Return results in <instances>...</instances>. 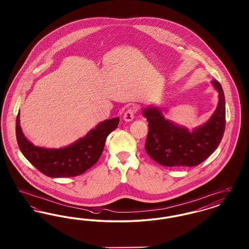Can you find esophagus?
<instances>
[{
	"label": "esophagus",
	"instance_id": "obj_1",
	"mask_svg": "<svg viewBox=\"0 0 249 249\" xmlns=\"http://www.w3.org/2000/svg\"><path fill=\"white\" fill-rule=\"evenodd\" d=\"M135 112H136L135 107H130V108H129V109L125 112V114H124V116H123V119H124L126 122L131 121V120L133 119V118H134Z\"/></svg>",
	"mask_w": 249,
	"mask_h": 249
}]
</instances>
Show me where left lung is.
Wrapping results in <instances>:
<instances>
[{"label": "left lung", "instance_id": "obj_1", "mask_svg": "<svg viewBox=\"0 0 249 249\" xmlns=\"http://www.w3.org/2000/svg\"><path fill=\"white\" fill-rule=\"evenodd\" d=\"M212 85L218 92L217 107L210 119L192 131L165 119L159 107L142 109L148 122L144 148L156 162L167 167L199 165L217 148L225 131V96L219 82L213 80Z\"/></svg>", "mask_w": 249, "mask_h": 249}]
</instances>
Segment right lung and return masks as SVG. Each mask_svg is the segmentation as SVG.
<instances>
[{"mask_svg":"<svg viewBox=\"0 0 249 249\" xmlns=\"http://www.w3.org/2000/svg\"><path fill=\"white\" fill-rule=\"evenodd\" d=\"M119 118L107 119L97 124L83 138L60 148L36 146L24 135L19 112L16 122V136L24 157L49 178H72L84 174L94 165L103 153L107 137L116 130Z\"/></svg>","mask_w":249,"mask_h":249,"instance_id":"1","label":"right lung"}]
</instances>
